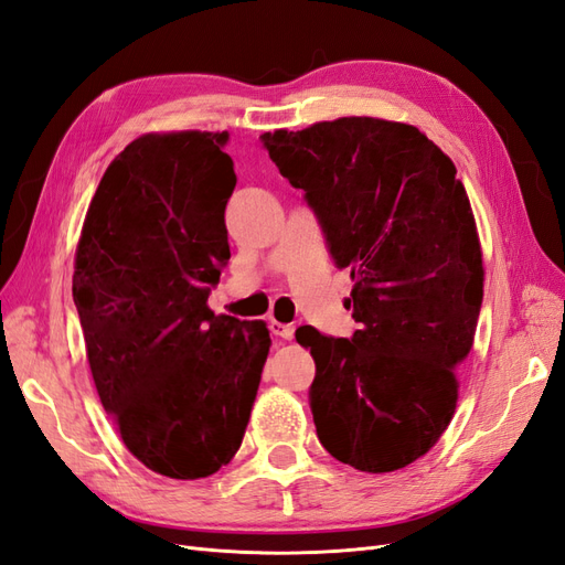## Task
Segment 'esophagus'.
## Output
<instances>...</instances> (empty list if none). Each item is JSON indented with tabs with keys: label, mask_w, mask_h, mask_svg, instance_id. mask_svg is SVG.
Returning a JSON list of instances; mask_svg holds the SVG:
<instances>
[{
	"label": "esophagus",
	"mask_w": 565,
	"mask_h": 565,
	"mask_svg": "<svg viewBox=\"0 0 565 565\" xmlns=\"http://www.w3.org/2000/svg\"><path fill=\"white\" fill-rule=\"evenodd\" d=\"M270 332L276 334V337H280V339H285V341H289V339H295V324H285V322H278V320H270Z\"/></svg>",
	"instance_id": "obj_1"
}]
</instances>
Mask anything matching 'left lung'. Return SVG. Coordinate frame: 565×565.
<instances>
[{
  "mask_svg": "<svg viewBox=\"0 0 565 565\" xmlns=\"http://www.w3.org/2000/svg\"><path fill=\"white\" fill-rule=\"evenodd\" d=\"M280 174L301 188L332 259L351 268V339L311 324L316 431L358 471H396L429 452L457 407V365L483 303V254L452 160L403 122L339 117L266 131Z\"/></svg>",
  "mask_w": 565,
  "mask_h": 565,
  "instance_id": "1",
  "label": "left lung"
}]
</instances>
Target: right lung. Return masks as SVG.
I'll return each instance as SVG.
<instances>
[{
    "label": "right lung",
    "mask_w": 565,
    "mask_h": 565,
    "mask_svg": "<svg viewBox=\"0 0 565 565\" xmlns=\"http://www.w3.org/2000/svg\"><path fill=\"white\" fill-rule=\"evenodd\" d=\"M228 131L143 134L106 169L73 299L104 409L127 450L195 481L237 452L270 349L264 320L207 306L231 259Z\"/></svg>",
    "instance_id": "right-lung-1"
}]
</instances>
